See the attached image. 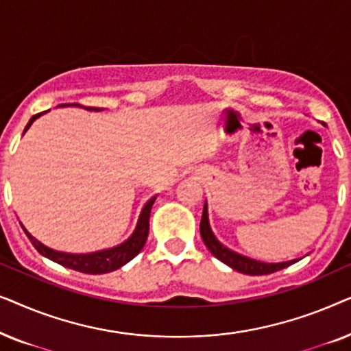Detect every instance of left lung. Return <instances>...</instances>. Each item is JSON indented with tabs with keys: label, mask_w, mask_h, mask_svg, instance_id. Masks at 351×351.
Here are the masks:
<instances>
[{
	"label": "left lung",
	"mask_w": 351,
	"mask_h": 351,
	"mask_svg": "<svg viewBox=\"0 0 351 351\" xmlns=\"http://www.w3.org/2000/svg\"><path fill=\"white\" fill-rule=\"evenodd\" d=\"M199 232H201V238H203L206 247L209 249L210 254H213L215 258H219L220 262H223L225 265L233 268V270L244 273V275H252V276L270 275V273L280 271V270H282V268L289 267L295 262V261L280 262V263L258 262V261H254V258L244 257V256H241V254L232 251V249L225 247L223 244L214 237L213 230H210L209 217H208V203H204L203 217H201V223H199Z\"/></svg>",
	"instance_id": "obj_1"
}]
</instances>
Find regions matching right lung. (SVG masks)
<instances>
[{
	"label": "right lung",
	"mask_w": 351,
	"mask_h": 351,
	"mask_svg": "<svg viewBox=\"0 0 351 351\" xmlns=\"http://www.w3.org/2000/svg\"><path fill=\"white\" fill-rule=\"evenodd\" d=\"M64 105H70V104H62L60 107H64ZM73 105H76V107H81V105H78V104H73ZM83 108L90 110V112H100V110H104V108H95V107H83ZM47 112H49V110H47ZM43 113H46V112H43ZM43 113L33 114V117L30 118V121H28V124H27L25 131L32 126V123L35 121L38 117H41ZM155 199H156V196H153V198L148 199L147 204L143 206L142 213H141V215H138L136 230H134V233L126 239V241L119 244V246H114L112 249H105V251L93 252V254H66V252L54 251V249L47 247L43 243L38 241L36 238H33L32 234L27 232L25 227H22V228L28 237V239L32 241L33 246H35L36 251L40 252L41 256L49 258V261L59 263V265H62V267L71 268V270L88 273V275H102V273H110L113 270H118L119 267L126 265V263L129 261H132V258L142 251V247L145 246V241L148 237V228H150L148 220H150L152 206H153V203H155Z\"/></svg>",
	"instance_id": "add662e5"
}]
</instances>
